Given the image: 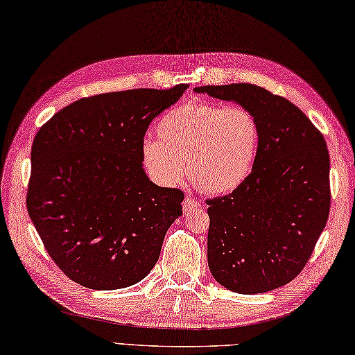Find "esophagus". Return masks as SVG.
<instances>
[{
	"instance_id": "1",
	"label": "esophagus",
	"mask_w": 355,
	"mask_h": 355,
	"mask_svg": "<svg viewBox=\"0 0 355 355\" xmlns=\"http://www.w3.org/2000/svg\"><path fill=\"white\" fill-rule=\"evenodd\" d=\"M182 207H184V211H193V209H198V208H200V204H199L198 200H194L193 198L187 196V198H185V200H184Z\"/></svg>"
}]
</instances>
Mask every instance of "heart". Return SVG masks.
I'll return each instance as SVG.
<instances>
[{
  "mask_svg": "<svg viewBox=\"0 0 355 355\" xmlns=\"http://www.w3.org/2000/svg\"><path fill=\"white\" fill-rule=\"evenodd\" d=\"M157 139L141 144L148 176L164 187L180 184L187 173L202 191L227 194L254 168L260 146L259 122L239 105L188 101L159 119Z\"/></svg>",
  "mask_w": 355,
  "mask_h": 355,
  "instance_id": "obj_1",
  "label": "heart"
}]
</instances>
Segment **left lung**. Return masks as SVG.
I'll list each match as a JSON object with an SVG mask.
<instances>
[{"instance_id": "left-lung-1", "label": "left lung", "mask_w": 355, "mask_h": 355, "mask_svg": "<svg viewBox=\"0 0 355 355\" xmlns=\"http://www.w3.org/2000/svg\"><path fill=\"white\" fill-rule=\"evenodd\" d=\"M194 92L233 101L254 114L260 127L248 179L207 200L209 271L239 294L284 286L306 265L329 216L324 137L299 107L259 85H204Z\"/></svg>"}]
</instances>
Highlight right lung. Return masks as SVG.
<instances>
[{"instance_id":"1","label":"right lung","mask_w":355,"mask_h":355,"mask_svg":"<svg viewBox=\"0 0 355 355\" xmlns=\"http://www.w3.org/2000/svg\"><path fill=\"white\" fill-rule=\"evenodd\" d=\"M187 89L83 98L36 133L27 211L49 256L76 284L127 288L157 262L184 193L151 182L141 144L150 122Z\"/></svg>"}]
</instances>
